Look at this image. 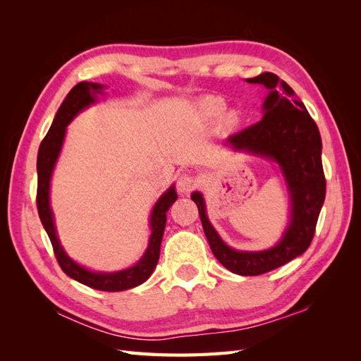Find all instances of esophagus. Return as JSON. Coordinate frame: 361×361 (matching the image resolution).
Returning a JSON list of instances; mask_svg holds the SVG:
<instances>
[{"label": "esophagus", "instance_id": "obj_1", "mask_svg": "<svg viewBox=\"0 0 361 361\" xmlns=\"http://www.w3.org/2000/svg\"><path fill=\"white\" fill-rule=\"evenodd\" d=\"M195 185H197V180H195L192 174H188V173L179 174V178H178V191L179 192L187 194L195 188Z\"/></svg>", "mask_w": 361, "mask_h": 361}]
</instances>
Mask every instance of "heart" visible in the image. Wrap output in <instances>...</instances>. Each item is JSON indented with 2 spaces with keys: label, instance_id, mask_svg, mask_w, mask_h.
Wrapping results in <instances>:
<instances>
[{
  "label": "heart",
  "instance_id": "1",
  "mask_svg": "<svg viewBox=\"0 0 361 361\" xmlns=\"http://www.w3.org/2000/svg\"><path fill=\"white\" fill-rule=\"evenodd\" d=\"M224 108H226V104L221 97L209 96V97H204V99L200 101V111L207 118L220 117L224 111ZM236 123H238V114L235 111L226 113L223 116V125L226 128H233Z\"/></svg>",
  "mask_w": 361,
  "mask_h": 361
}]
</instances>
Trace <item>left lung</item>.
I'll return each instance as SVG.
<instances>
[{
	"mask_svg": "<svg viewBox=\"0 0 361 361\" xmlns=\"http://www.w3.org/2000/svg\"><path fill=\"white\" fill-rule=\"evenodd\" d=\"M247 82L264 84L269 90L260 122L227 138L235 150L276 161L286 179L290 194V223L276 247L264 251H238L224 244L207 220L200 192L191 199L214 256L228 271L239 276H260L288 264L309 248L325 200L322 141L314 120L290 87L276 73L264 72ZM281 86L283 92L278 90Z\"/></svg>",
	"mask_w": 361,
	"mask_h": 361,
	"instance_id": "left-lung-1",
	"label": "left lung"
}]
</instances>
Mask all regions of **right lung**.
Returning <instances> with one entry per match:
<instances>
[{
  "label": "right lung",
  "mask_w": 361,
  "mask_h": 361,
  "mask_svg": "<svg viewBox=\"0 0 361 361\" xmlns=\"http://www.w3.org/2000/svg\"><path fill=\"white\" fill-rule=\"evenodd\" d=\"M102 85L96 82H87L82 81L76 84L73 89L68 93L66 99L60 105L59 111L54 117V122L48 130L47 137L43 138L39 147L37 154V211L40 221L45 227V231L51 239V244L54 248V255L57 257L60 268L66 272V274L82 283V285L97 289V290H106V292H118L126 290L130 288H135L141 283H145L154 272L158 259H159V247L162 241L164 228H166L167 221V211L170 206L176 202L178 194L171 187L164 192L159 200L155 203L154 211L150 215V241L145 256L138 260V264L130 267L123 271L117 272H93L85 269L84 267L78 265L73 262L66 251L60 245L59 236L56 232V226H54V216L49 206V185L54 167H56L57 158L60 155V150L64 141V134H66V126L72 122V118L82 111L84 108L90 104H94L96 93H101Z\"/></svg>",
  "instance_id": "1"
}]
</instances>
